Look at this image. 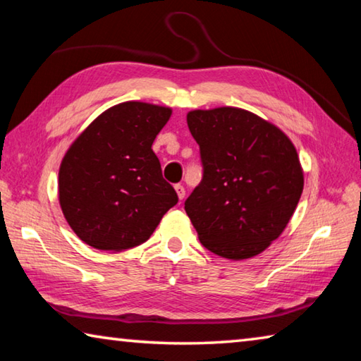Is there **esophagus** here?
<instances>
[{
	"label": "esophagus",
	"instance_id": "34e87169",
	"mask_svg": "<svg viewBox=\"0 0 361 361\" xmlns=\"http://www.w3.org/2000/svg\"><path fill=\"white\" fill-rule=\"evenodd\" d=\"M175 191H176V195H178V199H185V188H183V185H175Z\"/></svg>",
	"mask_w": 361,
	"mask_h": 361
}]
</instances>
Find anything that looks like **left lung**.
<instances>
[{
    "instance_id": "obj_1",
    "label": "left lung",
    "mask_w": 361,
    "mask_h": 361,
    "mask_svg": "<svg viewBox=\"0 0 361 361\" xmlns=\"http://www.w3.org/2000/svg\"><path fill=\"white\" fill-rule=\"evenodd\" d=\"M186 121L204 164L185 202L199 240L226 259L253 258L279 239L302 194L295 145L276 124L235 106L192 109Z\"/></svg>"
}]
</instances>
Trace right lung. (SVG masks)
Wrapping results in <instances>:
<instances>
[{"label": "right lung", "mask_w": 361, "mask_h": 361, "mask_svg": "<svg viewBox=\"0 0 361 361\" xmlns=\"http://www.w3.org/2000/svg\"><path fill=\"white\" fill-rule=\"evenodd\" d=\"M170 116L169 106L119 103L97 116L66 149L59 202L84 243L113 253L137 247L178 202L151 148Z\"/></svg>", "instance_id": "right-lung-1"}]
</instances>
